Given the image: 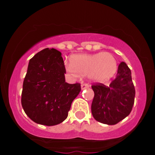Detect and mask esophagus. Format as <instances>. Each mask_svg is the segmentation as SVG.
Segmentation results:
<instances>
[{
	"label": "esophagus",
	"mask_w": 155,
	"mask_h": 155,
	"mask_svg": "<svg viewBox=\"0 0 155 155\" xmlns=\"http://www.w3.org/2000/svg\"><path fill=\"white\" fill-rule=\"evenodd\" d=\"M89 88V85L87 83H83L81 85V89L82 90H85V89Z\"/></svg>",
	"instance_id": "esophagus-1"
}]
</instances>
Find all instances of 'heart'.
<instances>
[{
  "mask_svg": "<svg viewBox=\"0 0 155 155\" xmlns=\"http://www.w3.org/2000/svg\"><path fill=\"white\" fill-rule=\"evenodd\" d=\"M118 68L116 59L108 52L79 54L70 58V64L65 66L72 76H87L97 83L107 81L114 76Z\"/></svg>",
  "mask_w": 155,
  "mask_h": 155,
  "instance_id": "1",
  "label": "heart"
}]
</instances>
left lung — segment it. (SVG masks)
Returning <instances> with one entry per match:
<instances>
[{
  "instance_id": "obj_1",
  "label": "left lung",
  "mask_w": 155,
  "mask_h": 155,
  "mask_svg": "<svg viewBox=\"0 0 155 155\" xmlns=\"http://www.w3.org/2000/svg\"><path fill=\"white\" fill-rule=\"evenodd\" d=\"M94 97L91 112L97 122L115 125L130 115L134 104L135 88L131 71L125 62L118 65L116 76L109 86H92Z\"/></svg>"
}]
</instances>
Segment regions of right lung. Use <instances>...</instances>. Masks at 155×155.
I'll return each mask as SVG.
<instances>
[{"label": "right lung", "instance_id": "obj_1", "mask_svg": "<svg viewBox=\"0 0 155 155\" xmlns=\"http://www.w3.org/2000/svg\"><path fill=\"white\" fill-rule=\"evenodd\" d=\"M65 72L61 53L54 48H45L29 60L21 102L31 120L51 126L66 119L81 87L66 83Z\"/></svg>", "mask_w": 155, "mask_h": 155}]
</instances>
